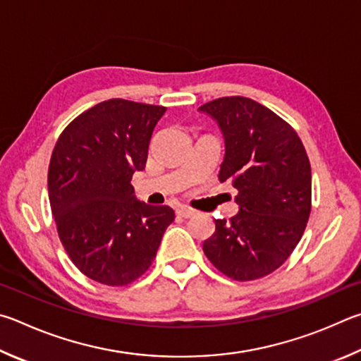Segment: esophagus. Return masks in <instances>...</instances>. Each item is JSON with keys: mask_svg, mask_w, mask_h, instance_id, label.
I'll list each match as a JSON object with an SVG mask.
<instances>
[{"mask_svg": "<svg viewBox=\"0 0 361 361\" xmlns=\"http://www.w3.org/2000/svg\"><path fill=\"white\" fill-rule=\"evenodd\" d=\"M177 216L179 217H182V219H192L195 214H197V211H193V209H190V207H185V206H182V207H179V209H177Z\"/></svg>", "mask_w": 361, "mask_h": 361, "instance_id": "obj_1", "label": "esophagus"}]
</instances>
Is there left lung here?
Segmentation results:
<instances>
[{
  "label": "left lung",
  "instance_id": "left-lung-1",
  "mask_svg": "<svg viewBox=\"0 0 361 361\" xmlns=\"http://www.w3.org/2000/svg\"><path fill=\"white\" fill-rule=\"evenodd\" d=\"M217 120L225 137L219 179L236 188L239 212L214 219L203 243L214 267L233 281L273 273L300 243L311 214V163L300 136L267 106L224 97L200 107Z\"/></svg>",
  "mask_w": 361,
  "mask_h": 361
}]
</instances>
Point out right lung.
Here are the masks:
<instances>
[{"mask_svg": "<svg viewBox=\"0 0 361 361\" xmlns=\"http://www.w3.org/2000/svg\"><path fill=\"white\" fill-rule=\"evenodd\" d=\"M164 106L114 98L69 123L49 164V200L59 238L82 274L123 287L150 268L169 206L135 197L133 173L142 171L152 133Z\"/></svg>", "mask_w": 361, "mask_h": 361, "instance_id": "1", "label": "right lung"}]
</instances>
